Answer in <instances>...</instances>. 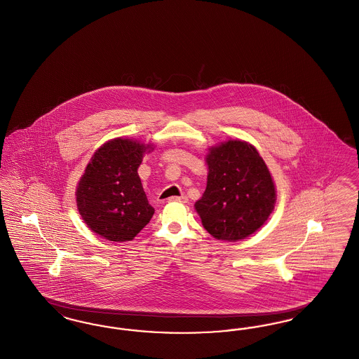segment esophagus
<instances>
[{"instance_id": "esophagus-1", "label": "esophagus", "mask_w": 359, "mask_h": 359, "mask_svg": "<svg viewBox=\"0 0 359 359\" xmlns=\"http://www.w3.org/2000/svg\"><path fill=\"white\" fill-rule=\"evenodd\" d=\"M187 196L184 195H182V196H171V198H168L167 201H180V203H187Z\"/></svg>"}]
</instances>
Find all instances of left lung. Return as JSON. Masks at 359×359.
<instances>
[{
  "instance_id": "obj_1",
  "label": "left lung",
  "mask_w": 359,
  "mask_h": 359,
  "mask_svg": "<svg viewBox=\"0 0 359 359\" xmlns=\"http://www.w3.org/2000/svg\"><path fill=\"white\" fill-rule=\"evenodd\" d=\"M207 188L195 208L203 227L219 241L236 242L260 229L276 195L270 171L255 147L229 140L207 155Z\"/></svg>"
}]
</instances>
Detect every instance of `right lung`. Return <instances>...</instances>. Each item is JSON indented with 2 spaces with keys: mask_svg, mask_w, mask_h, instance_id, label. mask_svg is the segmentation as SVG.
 I'll list each match as a JSON object with an SVG mask.
<instances>
[{
  "mask_svg": "<svg viewBox=\"0 0 359 359\" xmlns=\"http://www.w3.org/2000/svg\"><path fill=\"white\" fill-rule=\"evenodd\" d=\"M149 149L129 139L111 140L96 151L80 179L79 212L90 230L111 242L132 241L155 212L137 175Z\"/></svg>",
  "mask_w": 359,
  "mask_h": 359,
  "instance_id": "1",
  "label": "right lung"
}]
</instances>
